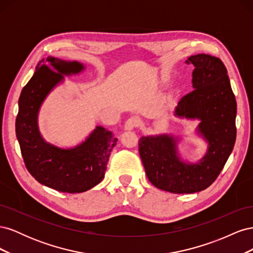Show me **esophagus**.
Instances as JSON below:
<instances>
[{
    "label": "esophagus",
    "instance_id": "1",
    "mask_svg": "<svg viewBox=\"0 0 253 253\" xmlns=\"http://www.w3.org/2000/svg\"><path fill=\"white\" fill-rule=\"evenodd\" d=\"M137 126V120L135 118H129L126 121L125 124V129L126 131H132Z\"/></svg>",
    "mask_w": 253,
    "mask_h": 253
}]
</instances>
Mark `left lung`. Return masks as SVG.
Listing matches in <instances>:
<instances>
[{
    "label": "left lung",
    "instance_id": "8db88e82",
    "mask_svg": "<svg viewBox=\"0 0 253 253\" xmlns=\"http://www.w3.org/2000/svg\"><path fill=\"white\" fill-rule=\"evenodd\" d=\"M193 90L175 108L176 118L198 120L195 134L207 142L206 154L191 163L179 154L181 137L172 134L142 136L139 154L150 182L171 193H195L216 179L230 156L236 138V101L227 70L210 55L191 56Z\"/></svg>",
    "mask_w": 253,
    "mask_h": 253
}]
</instances>
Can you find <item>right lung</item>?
I'll return each mask as SVG.
<instances>
[{
  "label": "right lung",
  "instance_id": "add662e5",
  "mask_svg": "<svg viewBox=\"0 0 253 253\" xmlns=\"http://www.w3.org/2000/svg\"><path fill=\"white\" fill-rule=\"evenodd\" d=\"M85 68L78 61L51 56L42 59L19 98L16 134L25 166L37 181L60 192L81 193L98 185L118 140L101 126L72 148L57 147L41 135L38 117L45 99L64 77L79 75Z\"/></svg>",
  "mask_w": 253,
  "mask_h": 253
}]
</instances>
